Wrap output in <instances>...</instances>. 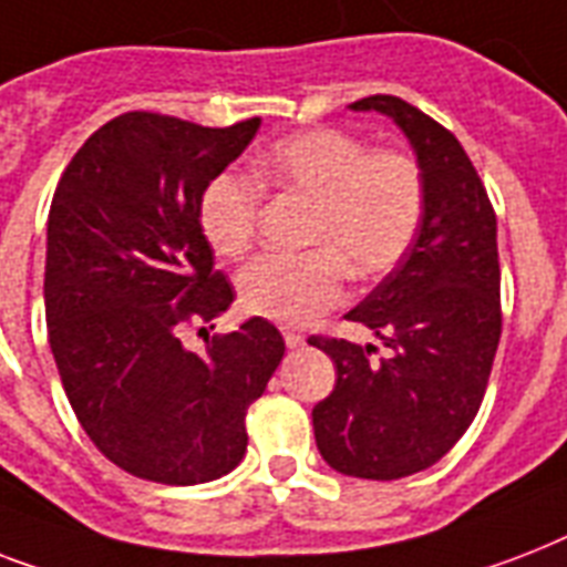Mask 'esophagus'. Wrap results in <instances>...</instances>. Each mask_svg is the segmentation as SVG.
Instances as JSON below:
<instances>
[{"mask_svg": "<svg viewBox=\"0 0 567 567\" xmlns=\"http://www.w3.org/2000/svg\"><path fill=\"white\" fill-rule=\"evenodd\" d=\"M285 344H288V350H300V347H306V338H302L300 332L288 329V332H285Z\"/></svg>", "mask_w": 567, "mask_h": 567, "instance_id": "1", "label": "esophagus"}]
</instances>
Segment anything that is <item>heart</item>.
Returning a JSON list of instances; mask_svg holds the SVG:
<instances>
[{
    "label": "heart",
    "mask_w": 567,
    "mask_h": 567,
    "mask_svg": "<svg viewBox=\"0 0 567 567\" xmlns=\"http://www.w3.org/2000/svg\"><path fill=\"white\" fill-rule=\"evenodd\" d=\"M261 185L309 199L300 256L256 258L240 274V302L276 323H309L341 300L344 267L355 279L388 274L412 247L423 217L421 167L405 153L377 150L336 128L285 137L258 155ZM258 185L220 173L199 199V226L217 256L238 258L256 235Z\"/></svg>",
    "instance_id": "1"
}]
</instances>
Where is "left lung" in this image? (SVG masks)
Wrapping results in <instances>:
<instances>
[{"mask_svg": "<svg viewBox=\"0 0 567 567\" xmlns=\"http://www.w3.org/2000/svg\"><path fill=\"white\" fill-rule=\"evenodd\" d=\"M350 111L385 114L412 144L423 217L412 247L364 297L355 320L388 347L311 338L336 388L311 409L320 456L338 474L400 480L435 465L480 412L501 341L497 217L456 137L396 96Z\"/></svg>", "mask_w": 567, "mask_h": 567, "instance_id": "obj_1", "label": "left lung"}]
</instances>
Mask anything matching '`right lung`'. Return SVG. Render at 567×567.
I'll use <instances>...</instances> for the list:
<instances>
[{"mask_svg":"<svg viewBox=\"0 0 567 567\" xmlns=\"http://www.w3.org/2000/svg\"><path fill=\"white\" fill-rule=\"evenodd\" d=\"M258 126L128 111L84 141L52 196L49 347L82 430L141 480L196 485L238 467L249 403L285 355L265 318L205 338V350L179 338L182 323H208L235 300L214 270L199 199Z\"/></svg>","mask_w":567,"mask_h":567,"instance_id":"right-lung-1","label":"right lung"}]
</instances>
